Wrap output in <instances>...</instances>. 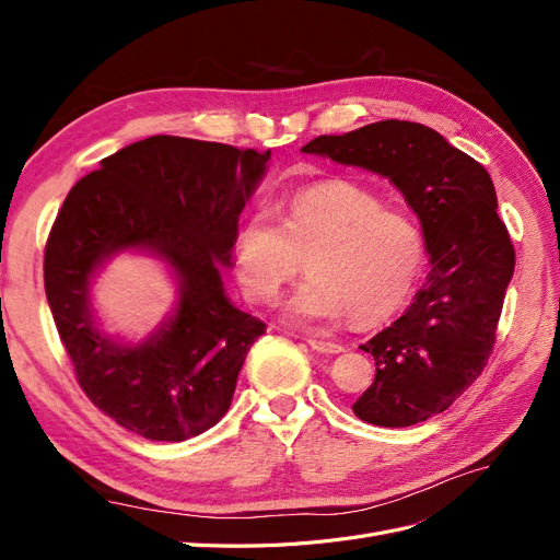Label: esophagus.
I'll list each match as a JSON object with an SVG mask.
<instances>
[{"instance_id": "esophagus-1", "label": "esophagus", "mask_w": 560, "mask_h": 560, "mask_svg": "<svg viewBox=\"0 0 560 560\" xmlns=\"http://www.w3.org/2000/svg\"><path fill=\"white\" fill-rule=\"evenodd\" d=\"M308 346L322 354H336V352H343V346H338L334 341H327V338H315L311 336L308 338Z\"/></svg>"}]
</instances>
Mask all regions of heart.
Wrapping results in <instances>:
<instances>
[{
    "instance_id": "1",
    "label": "heart",
    "mask_w": 560,
    "mask_h": 560,
    "mask_svg": "<svg viewBox=\"0 0 560 560\" xmlns=\"http://www.w3.org/2000/svg\"><path fill=\"white\" fill-rule=\"evenodd\" d=\"M311 278L290 301L299 322L358 327L393 317L411 299L425 266V235L409 212L389 210L364 186L325 179L284 200L273 212H252L233 238V264L243 292L273 301L303 268Z\"/></svg>"
}]
</instances>
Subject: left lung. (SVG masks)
<instances>
[{
	"label": "left lung",
	"mask_w": 560,
	"mask_h": 560,
	"mask_svg": "<svg viewBox=\"0 0 560 560\" xmlns=\"http://www.w3.org/2000/svg\"><path fill=\"white\" fill-rule=\"evenodd\" d=\"M303 151L389 177L418 214L432 261L409 311L362 346L376 376L354 416L409 428L446 411L488 364L514 273L490 175L436 130L395 118L319 135Z\"/></svg>",
	"instance_id": "obj_1"
}]
</instances>
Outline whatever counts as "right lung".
I'll return each instance as SVG.
<instances>
[{
	"label": "right lung",
	"instance_id": "obj_1",
	"mask_svg": "<svg viewBox=\"0 0 560 560\" xmlns=\"http://www.w3.org/2000/svg\"><path fill=\"white\" fill-rule=\"evenodd\" d=\"M268 151L154 135L103 159L67 194L44 249V287L86 397L151 442H184L226 413L252 343L266 331L226 299L238 217ZM149 246L180 278V306L138 349L109 342L88 313V280L112 250Z\"/></svg>",
	"mask_w": 560,
	"mask_h": 560
}]
</instances>
